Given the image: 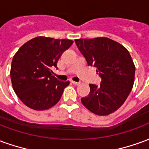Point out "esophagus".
<instances>
[{"mask_svg": "<svg viewBox=\"0 0 149 149\" xmlns=\"http://www.w3.org/2000/svg\"><path fill=\"white\" fill-rule=\"evenodd\" d=\"M72 83L73 84H75V85H79V84H81V82H77V81H72Z\"/></svg>", "mask_w": 149, "mask_h": 149, "instance_id": "1", "label": "esophagus"}]
</instances>
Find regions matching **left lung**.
<instances>
[{
	"instance_id": "8db88e82",
	"label": "left lung",
	"mask_w": 149,
	"mask_h": 149,
	"mask_svg": "<svg viewBox=\"0 0 149 149\" xmlns=\"http://www.w3.org/2000/svg\"><path fill=\"white\" fill-rule=\"evenodd\" d=\"M88 65L97 67L100 85L90 84V93L81 98L85 108L99 116L109 115L125 103L135 77V65L129 52L118 42L107 38L75 40Z\"/></svg>"
}]
</instances>
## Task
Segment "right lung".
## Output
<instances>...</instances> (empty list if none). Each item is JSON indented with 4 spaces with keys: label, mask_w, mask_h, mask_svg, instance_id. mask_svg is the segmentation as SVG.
<instances>
[{
    "label": "right lung",
    "mask_w": 149,
    "mask_h": 149,
    "mask_svg": "<svg viewBox=\"0 0 149 149\" xmlns=\"http://www.w3.org/2000/svg\"><path fill=\"white\" fill-rule=\"evenodd\" d=\"M68 39L37 37L19 49L11 65L13 90L23 103L34 110L49 109L58 102L69 81H60L52 68H57L62 53L72 45Z\"/></svg>",
    "instance_id": "obj_1"
}]
</instances>
